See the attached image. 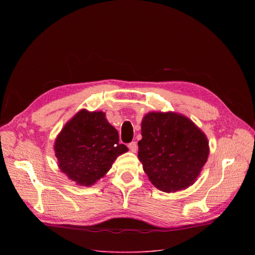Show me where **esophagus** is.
I'll return each instance as SVG.
<instances>
[{
  "instance_id": "obj_1",
  "label": "esophagus",
  "mask_w": 255,
  "mask_h": 255,
  "mask_svg": "<svg viewBox=\"0 0 255 255\" xmlns=\"http://www.w3.org/2000/svg\"><path fill=\"white\" fill-rule=\"evenodd\" d=\"M128 149L132 151V152H136L137 151V143L135 142V141H132V142H129L128 144Z\"/></svg>"
}]
</instances>
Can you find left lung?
<instances>
[{"label": "left lung", "instance_id": "obj_1", "mask_svg": "<svg viewBox=\"0 0 255 255\" xmlns=\"http://www.w3.org/2000/svg\"><path fill=\"white\" fill-rule=\"evenodd\" d=\"M141 136L138 158L154 186L175 192L197 181L210 148L194 122L172 112L148 113L141 122Z\"/></svg>", "mask_w": 255, "mask_h": 255}]
</instances>
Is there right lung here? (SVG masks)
<instances>
[{
	"label": "right lung",
	"mask_w": 255,
	"mask_h": 255,
	"mask_svg": "<svg viewBox=\"0 0 255 255\" xmlns=\"http://www.w3.org/2000/svg\"><path fill=\"white\" fill-rule=\"evenodd\" d=\"M58 167L80 186H91L103 177L128 148L119 143L117 129L103 112L82 110L69 120L54 144Z\"/></svg>",
	"instance_id": "right-lung-1"
}]
</instances>
